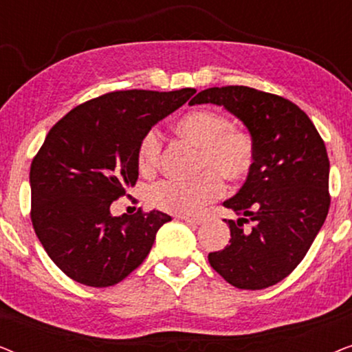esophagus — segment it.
Masks as SVG:
<instances>
[{
  "mask_svg": "<svg viewBox=\"0 0 352 352\" xmlns=\"http://www.w3.org/2000/svg\"><path fill=\"white\" fill-rule=\"evenodd\" d=\"M181 219L186 221V223L195 224V226H199V224L204 223V218H199V216H181Z\"/></svg>",
  "mask_w": 352,
  "mask_h": 352,
  "instance_id": "obj_1",
  "label": "esophagus"
}]
</instances>
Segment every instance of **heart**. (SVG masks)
<instances>
[{
	"label": "heart",
	"instance_id": "b5f03b06",
	"mask_svg": "<svg viewBox=\"0 0 352 352\" xmlns=\"http://www.w3.org/2000/svg\"><path fill=\"white\" fill-rule=\"evenodd\" d=\"M175 131L199 146L200 173L190 181L165 179L151 189V201L158 210L175 214H194L223 194V176L240 182L252 171L254 144L243 129L230 126L226 115L208 109H194L175 122ZM138 165L142 173L155 171L160 158V139L151 129L138 146Z\"/></svg>",
	"mask_w": 352,
	"mask_h": 352
}]
</instances>
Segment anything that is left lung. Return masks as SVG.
<instances>
[{
	"mask_svg": "<svg viewBox=\"0 0 352 352\" xmlns=\"http://www.w3.org/2000/svg\"><path fill=\"white\" fill-rule=\"evenodd\" d=\"M214 104L237 117L254 144V162L237 194L223 201L237 219L211 267L242 290L276 285L306 256L330 206V162L309 117L280 96L248 86L200 91L189 105ZM252 223V228L246 226Z\"/></svg>",
	"mask_w": 352,
	"mask_h": 352,
	"instance_id": "left-lung-1",
	"label": "left lung"
}]
</instances>
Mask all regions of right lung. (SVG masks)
Listing matches in <instances>:
<instances>
[{
  "label": "right lung",
  "instance_id": "right-lung-1",
  "mask_svg": "<svg viewBox=\"0 0 352 352\" xmlns=\"http://www.w3.org/2000/svg\"><path fill=\"white\" fill-rule=\"evenodd\" d=\"M195 89L115 91L70 110L50 129L30 166L32 223L57 267L88 287L122 282L142 264L162 211L110 213L138 179V146Z\"/></svg>",
  "mask_w": 352,
  "mask_h": 352
}]
</instances>
